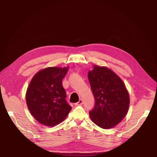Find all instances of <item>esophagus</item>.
I'll return each mask as SVG.
<instances>
[{"label": "esophagus", "mask_w": 157, "mask_h": 157, "mask_svg": "<svg viewBox=\"0 0 157 157\" xmlns=\"http://www.w3.org/2000/svg\"><path fill=\"white\" fill-rule=\"evenodd\" d=\"M82 103H83V100H82V99H80L79 101H78L77 103H75V105H81L82 104Z\"/></svg>", "instance_id": "esophagus-1"}]
</instances>
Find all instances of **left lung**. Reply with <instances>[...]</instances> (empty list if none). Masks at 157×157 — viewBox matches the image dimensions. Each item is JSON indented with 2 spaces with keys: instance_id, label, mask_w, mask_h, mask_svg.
I'll use <instances>...</instances> for the list:
<instances>
[{
  "instance_id": "left-lung-1",
  "label": "left lung",
  "mask_w": 157,
  "mask_h": 157,
  "mask_svg": "<svg viewBox=\"0 0 157 157\" xmlns=\"http://www.w3.org/2000/svg\"><path fill=\"white\" fill-rule=\"evenodd\" d=\"M93 67L88 77L96 103L89 112L90 117L99 127L109 129L126 117L130 105L129 93L122 80L113 70L96 65Z\"/></svg>"
}]
</instances>
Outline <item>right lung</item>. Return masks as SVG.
<instances>
[{"label":"right lung","mask_w":157,"mask_h":157,"mask_svg":"<svg viewBox=\"0 0 157 157\" xmlns=\"http://www.w3.org/2000/svg\"><path fill=\"white\" fill-rule=\"evenodd\" d=\"M69 67H49L33 76L27 89V105L32 116L46 126H54L64 121L71 110L66 101L62 79Z\"/></svg>","instance_id":"obj_1"}]
</instances>
